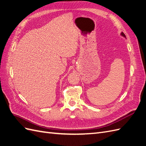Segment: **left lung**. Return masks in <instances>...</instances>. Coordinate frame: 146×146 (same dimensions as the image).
<instances>
[{"instance_id": "8db88e82", "label": "left lung", "mask_w": 146, "mask_h": 146, "mask_svg": "<svg viewBox=\"0 0 146 146\" xmlns=\"http://www.w3.org/2000/svg\"><path fill=\"white\" fill-rule=\"evenodd\" d=\"M121 35H122V36H124V37H126V36H125V34H124V33H123V32H122V33H121Z\"/></svg>"}]
</instances>
